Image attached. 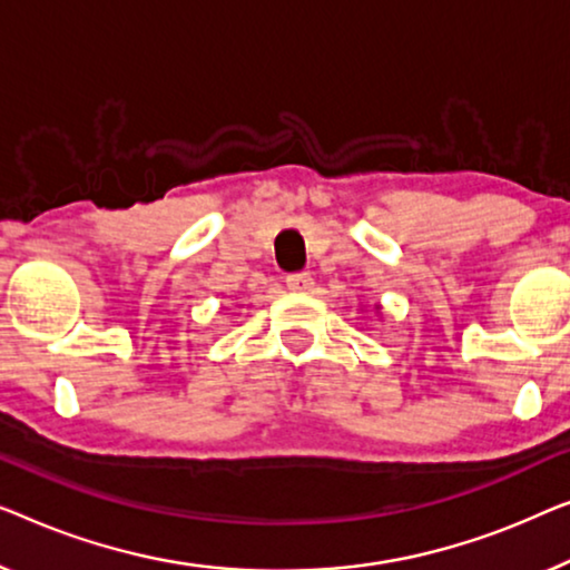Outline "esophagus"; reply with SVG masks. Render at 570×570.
<instances>
[{
  "instance_id": "esophagus-1",
  "label": "esophagus",
  "mask_w": 570,
  "mask_h": 570,
  "mask_svg": "<svg viewBox=\"0 0 570 570\" xmlns=\"http://www.w3.org/2000/svg\"><path fill=\"white\" fill-rule=\"evenodd\" d=\"M286 286L292 288V292H299V294H307L312 286H315V278H312L309 274H288L286 276Z\"/></svg>"
}]
</instances>
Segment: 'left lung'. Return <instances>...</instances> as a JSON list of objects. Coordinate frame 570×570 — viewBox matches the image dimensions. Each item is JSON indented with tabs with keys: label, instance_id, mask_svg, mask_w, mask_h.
Instances as JSON below:
<instances>
[{
	"label": "left lung",
	"instance_id": "1",
	"mask_svg": "<svg viewBox=\"0 0 570 570\" xmlns=\"http://www.w3.org/2000/svg\"><path fill=\"white\" fill-rule=\"evenodd\" d=\"M376 309H380V304H376Z\"/></svg>",
	"mask_w": 570,
	"mask_h": 570
}]
</instances>
